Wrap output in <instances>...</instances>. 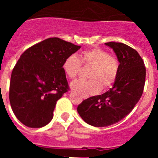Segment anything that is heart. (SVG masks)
Here are the masks:
<instances>
[{"instance_id":"obj_1","label":"heart","mask_w":158,"mask_h":158,"mask_svg":"<svg viewBox=\"0 0 158 158\" xmlns=\"http://www.w3.org/2000/svg\"><path fill=\"white\" fill-rule=\"evenodd\" d=\"M81 64L91 66L88 73L89 80H77L73 82V89L85 96L99 93L101 88L107 89L115 83L119 71V62L116 58L99 47L87 50L81 57L71 54L62 64V69L69 79H74L80 71Z\"/></svg>"}]
</instances>
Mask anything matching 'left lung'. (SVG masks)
Instances as JSON below:
<instances>
[{
    "label": "left lung",
    "mask_w": 158,
    "mask_h": 158,
    "mask_svg": "<svg viewBox=\"0 0 158 158\" xmlns=\"http://www.w3.org/2000/svg\"><path fill=\"white\" fill-rule=\"evenodd\" d=\"M119 62V71L112 88L99 96L83 100L77 112L85 123L104 127L122 120L140 100L146 81V66L135 49L122 43L109 42Z\"/></svg>",
    "instance_id": "left-lung-1"
}]
</instances>
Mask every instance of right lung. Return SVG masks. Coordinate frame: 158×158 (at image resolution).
<instances>
[{"label": "right lung", "mask_w": 158, "mask_h": 158, "mask_svg": "<svg viewBox=\"0 0 158 158\" xmlns=\"http://www.w3.org/2000/svg\"><path fill=\"white\" fill-rule=\"evenodd\" d=\"M81 48L49 38L27 49L12 69L9 100L23 125L40 128L51 122L56 102L69 89L62 64Z\"/></svg>", "instance_id": "obj_1"}]
</instances>
